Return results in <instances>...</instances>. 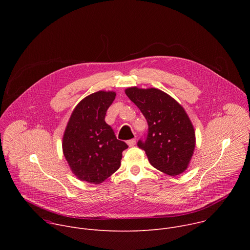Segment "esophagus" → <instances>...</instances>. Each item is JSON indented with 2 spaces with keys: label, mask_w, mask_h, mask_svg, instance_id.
<instances>
[{
  "label": "esophagus",
  "mask_w": 250,
  "mask_h": 250,
  "mask_svg": "<svg viewBox=\"0 0 250 250\" xmlns=\"http://www.w3.org/2000/svg\"><path fill=\"white\" fill-rule=\"evenodd\" d=\"M126 144L128 145V146H129V147H132V146H135V144H136V140H135V138L129 139V140H127V141H126Z\"/></svg>",
  "instance_id": "1"
}]
</instances>
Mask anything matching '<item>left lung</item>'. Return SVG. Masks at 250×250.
I'll return each mask as SVG.
<instances>
[{
  "mask_svg": "<svg viewBox=\"0 0 250 250\" xmlns=\"http://www.w3.org/2000/svg\"><path fill=\"white\" fill-rule=\"evenodd\" d=\"M125 94L148 125L137 146L146 151L150 164L159 171L170 176L184 172L195 148V130L182 105L154 88L131 87Z\"/></svg>",
  "mask_w": 250,
  "mask_h": 250,
  "instance_id": "1",
  "label": "left lung"
}]
</instances>
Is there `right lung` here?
I'll return each mask as SVG.
<instances>
[{"label":"right lung","instance_id":"obj_1","mask_svg":"<svg viewBox=\"0 0 250 250\" xmlns=\"http://www.w3.org/2000/svg\"><path fill=\"white\" fill-rule=\"evenodd\" d=\"M114 92L99 91L83 99L70 117L63 135V153L80 180L100 184L121 166L123 151L128 146L116 137L104 122Z\"/></svg>","mask_w":250,"mask_h":250}]
</instances>
